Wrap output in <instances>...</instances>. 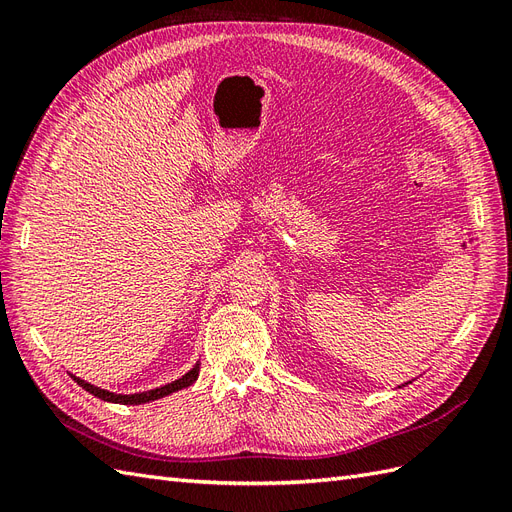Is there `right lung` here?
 Masks as SVG:
<instances>
[{
	"label": "right lung",
	"mask_w": 512,
	"mask_h": 512,
	"mask_svg": "<svg viewBox=\"0 0 512 512\" xmlns=\"http://www.w3.org/2000/svg\"><path fill=\"white\" fill-rule=\"evenodd\" d=\"M198 371H200V367H198V363H196V365L188 371V374L181 376L179 380L170 382V384H164V386H160V389L145 391V393H134V395H117V393H111V391L98 389V386L89 384V382H85V380H81V378H76V376H72V378L76 380V384L83 386V389H85L87 393L96 395V397H100V399H104V401H111V404H123V406H128V404H130V406H138V404H147V401L166 397V395H170V393H175V391L185 389V386L194 384V382H196V378H198Z\"/></svg>",
	"instance_id": "1"
}]
</instances>
